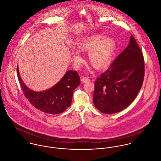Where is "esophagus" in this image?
I'll list each match as a JSON object with an SVG mask.
<instances>
[{"instance_id": "obj_1", "label": "esophagus", "mask_w": 161, "mask_h": 161, "mask_svg": "<svg viewBox=\"0 0 161 161\" xmlns=\"http://www.w3.org/2000/svg\"><path fill=\"white\" fill-rule=\"evenodd\" d=\"M89 81V78L86 76H81V81L82 83H85Z\"/></svg>"}]
</instances>
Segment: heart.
I'll return each instance as SVG.
<instances>
[{"label":"heart","mask_w":161,"mask_h":161,"mask_svg":"<svg viewBox=\"0 0 161 161\" xmlns=\"http://www.w3.org/2000/svg\"><path fill=\"white\" fill-rule=\"evenodd\" d=\"M80 51L87 53L88 61L95 69L100 70L107 67L113 59L116 48V42L113 38H107L102 34L87 37L77 44ZM72 59L76 65L83 59L78 52L72 53Z\"/></svg>","instance_id":"heart-1"}]
</instances>
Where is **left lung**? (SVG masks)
I'll list each match as a JSON object with an SVG mask.
<instances>
[{"label":"left lung","instance_id":"obj_1","mask_svg":"<svg viewBox=\"0 0 161 161\" xmlns=\"http://www.w3.org/2000/svg\"><path fill=\"white\" fill-rule=\"evenodd\" d=\"M143 54L132 35L129 45L95 82L93 102L105 114L123 110L140 91L144 79Z\"/></svg>","mask_w":161,"mask_h":161}]
</instances>
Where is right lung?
<instances>
[{"label":"right lung","mask_w":161,"mask_h":161,"mask_svg":"<svg viewBox=\"0 0 161 161\" xmlns=\"http://www.w3.org/2000/svg\"><path fill=\"white\" fill-rule=\"evenodd\" d=\"M18 78L23 93L37 109L49 114H59L71 105L73 93L80 84V76L76 71L69 70L54 86L44 91L36 92L25 85L17 65Z\"/></svg>","instance_id":"1"}]
</instances>
